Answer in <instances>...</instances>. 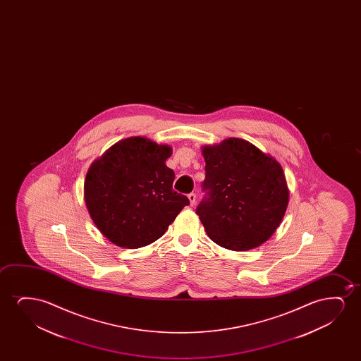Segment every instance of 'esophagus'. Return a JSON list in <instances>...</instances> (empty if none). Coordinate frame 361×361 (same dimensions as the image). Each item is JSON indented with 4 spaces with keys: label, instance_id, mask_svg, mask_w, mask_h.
Segmentation results:
<instances>
[{
    "label": "esophagus",
    "instance_id": "esophagus-1",
    "mask_svg": "<svg viewBox=\"0 0 361 361\" xmlns=\"http://www.w3.org/2000/svg\"><path fill=\"white\" fill-rule=\"evenodd\" d=\"M188 200H190V204L195 206V203H196V193H190L188 195Z\"/></svg>",
    "mask_w": 361,
    "mask_h": 361
}]
</instances>
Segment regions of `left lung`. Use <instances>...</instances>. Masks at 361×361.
Here are the masks:
<instances>
[{
  "mask_svg": "<svg viewBox=\"0 0 361 361\" xmlns=\"http://www.w3.org/2000/svg\"><path fill=\"white\" fill-rule=\"evenodd\" d=\"M203 191L196 213L208 237L244 252L271 237L286 212L288 188L281 165L244 139L202 148Z\"/></svg>",
  "mask_w": 361,
  "mask_h": 361,
  "instance_id": "1",
  "label": "left lung"
}]
</instances>
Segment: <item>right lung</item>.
Returning a JSON list of instances; mask_svg holds the SVG:
<instances>
[{"instance_id": "obj_1", "label": "right lung", "mask_w": 361, "mask_h": 361, "mask_svg": "<svg viewBox=\"0 0 361 361\" xmlns=\"http://www.w3.org/2000/svg\"><path fill=\"white\" fill-rule=\"evenodd\" d=\"M171 148L144 137L119 140L91 164L85 178L86 207L99 232L116 245L145 247L163 237L185 206L166 166Z\"/></svg>"}]
</instances>
